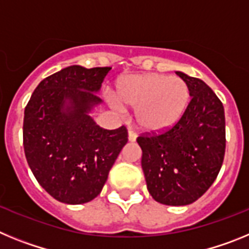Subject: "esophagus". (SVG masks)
Returning a JSON list of instances; mask_svg holds the SVG:
<instances>
[{"label":"esophagus","mask_w":249,"mask_h":249,"mask_svg":"<svg viewBox=\"0 0 249 249\" xmlns=\"http://www.w3.org/2000/svg\"><path fill=\"white\" fill-rule=\"evenodd\" d=\"M136 138H137V135H136L133 131H128V141L129 142H135Z\"/></svg>","instance_id":"obj_1"}]
</instances>
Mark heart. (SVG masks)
<instances>
[{
	"label": "heart",
	"mask_w": 249,
	"mask_h": 249,
	"mask_svg": "<svg viewBox=\"0 0 249 249\" xmlns=\"http://www.w3.org/2000/svg\"><path fill=\"white\" fill-rule=\"evenodd\" d=\"M117 98L123 105L135 108L138 128L148 133H160L176 126L186 113L191 101L187 82L179 77L162 73L129 74L120 78L116 86ZM114 108L122 105L109 98Z\"/></svg>",
	"instance_id": "b5f03b06"
}]
</instances>
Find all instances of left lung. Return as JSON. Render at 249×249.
I'll return each mask as SVG.
<instances>
[{
  "label": "left lung",
  "mask_w": 249,
  "mask_h": 249,
  "mask_svg": "<svg viewBox=\"0 0 249 249\" xmlns=\"http://www.w3.org/2000/svg\"><path fill=\"white\" fill-rule=\"evenodd\" d=\"M177 74L187 82L192 97L183 117L162 135L137 138L149 195L167 206H187L204 195L218 176L226 151L219 98L199 78Z\"/></svg>",
  "instance_id": "8db88e82"
}]
</instances>
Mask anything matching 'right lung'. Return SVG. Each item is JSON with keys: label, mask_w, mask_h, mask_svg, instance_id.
I'll list each match as a JSON object with an SVG mask.
<instances>
[{"label": "right lung", "mask_w": 249, "mask_h": 249, "mask_svg": "<svg viewBox=\"0 0 249 249\" xmlns=\"http://www.w3.org/2000/svg\"><path fill=\"white\" fill-rule=\"evenodd\" d=\"M111 67L70 66L46 77L25 108L23 147L43 190L67 204L87 203L102 191L128 141L126 127L103 129L89 116Z\"/></svg>", "instance_id": "1"}]
</instances>
